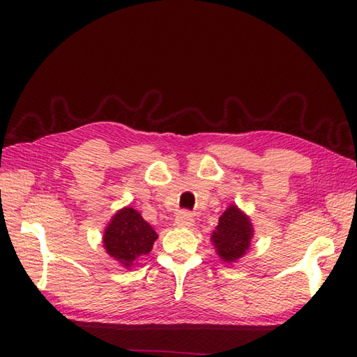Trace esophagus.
Masks as SVG:
<instances>
[{"mask_svg": "<svg viewBox=\"0 0 357 357\" xmlns=\"http://www.w3.org/2000/svg\"><path fill=\"white\" fill-rule=\"evenodd\" d=\"M174 222H176V225L179 227H192L195 219H193V215L190 213V211H179V213L176 215V218H174Z\"/></svg>", "mask_w": 357, "mask_h": 357, "instance_id": "34e87169", "label": "esophagus"}]
</instances>
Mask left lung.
I'll return each instance as SVG.
<instances>
[{"label": "left lung", "instance_id": "1", "mask_svg": "<svg viewBox=\"0 0 357 357\" xmlns=\"http://www.w3.org/2000/svg\"><path fill=\"white\" fill-rule=\"evenodd\" d=\"M253 238V225L250 218L236 206L227 208L219 218L211 242L224 262H236L247 253Z\"/></svg>", "mask_w": 357, "mask_h": 357}]
</instances>
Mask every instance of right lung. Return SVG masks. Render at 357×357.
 Returning a JSON list of instances; mask_svg holds the SVG:
<instances>
[{
	"label": "right lung",
	"mask_w": 357,
	"mask_h": 357,
	"mask_svg": "<svg viewBox=\"0 0 357 357\" xmlns=\"http://www.w3.org/2000/svg\"><path fill=\"white\" fill-rule=\"evenodd\" d=\"M156 239V231L132 207L118 210L102 236L105 252L126 268L136 264L139 256L149 255Z\"/></svg>",
	"instance_id": "right-lung-1"
}]
</instances>
